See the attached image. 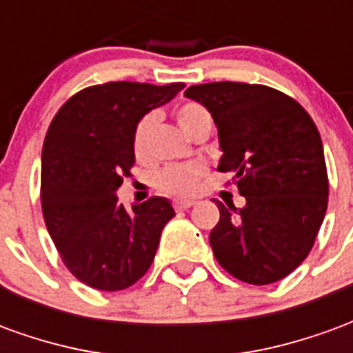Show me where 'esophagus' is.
I'll return each mask as SVG.
<instances>
[{
  "mask_svg": "<svg viewBox=\"0 0 353 353\" xmlns=\"http://www.w3.org/2000/svg\"><path fill=\"white\" fill-rule=\"evenodd\" d=\"M192 206H194V200H174V208L177 212H183V210H189Z\"/></svg>",
  "mask_w": 353,
  "mask_h": 353,
  "instance_id": "esophagus-1",
  "label": "esophagus"
}]
</instances>
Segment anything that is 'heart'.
I'll return each instance as SVG.
<instances>
[{
    "instance_id": "obj_1",
    "label": "heart",
    "mask_w": 353,
    "mask_h": 353,
    "mask_svg": "<svg viewBox=\"0 0 353 353\" xmlns=\"http://www.w3.org/2000/svg\"><path fill=\"white\" fill-rule=\"evenodd\" d=\"M176 119L179 126L183 128L191 138L204 130H212V115L208 113L206 108H202L196 101H187L176 111ZM157 126V115L149 111L139 119L134 126L132 134V151L138 161L149 159V143H151V134ZM202 170L196 164H170L157 172L154 185L157 189L168 194H192L199 189V179Z\"/></svg>"
}]
</instances>
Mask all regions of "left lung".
<instances>
[{"instance_id":"left-lung-1","label":"left lung","mask_w":353,"mask_h":353,"mask_svg":"<svg viewBox=\"0 0 353 353\" xmlns=\"http://www.w3.org/2000/svg\"><path fill=\"white\" fill-rule=\"evenodd\" d=\"M185 96L212 113L223 157L244 208L215 202L210 232L217 263L238 280L266 285L301 265L316 242L329 196L321 138L304 108L265 85L206 83Z\"/></svg>"}]
</instances>
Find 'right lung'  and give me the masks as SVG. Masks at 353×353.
<instances>
[{
	"label": "right lung",
	"instance_id": "right-lung-1",
	"mask_svg": "<svg viewBox=\"0 0 353 353\" xmlns=\"http://www.w3.org/2000/svg\"><path fill=\"white\" fill-rule=\"evenodd\" d=\"M183 87L117 81L83 88L50 123L41 154L43 217L68 270L90 288L134 285L149 270L162 229L176 215L162 196L126 210L117 189L136 161V123Z\"/></svg>",
	"mask_w": 353,
	"mask_h": 353
}]
</instances>
